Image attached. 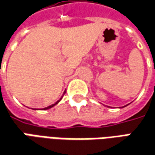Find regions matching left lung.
<instances>
[{"label":"left lung","instance_id":"obj_1","mask_svg":"<svg viewBox=\"0 0 155 155\" xmlns=\"http://www.w3.org/2000/svg\"><path fill=\"white\" fill-rule=\"evenodd\" d=\"M126 106H127V105H126ZM126 106H125V107H126Z\"/></svg>","mask_w":155,"mask_h":155}]
</instances>
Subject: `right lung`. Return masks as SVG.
Returning a JSON list of instances; mask_svg holds the SVG:
<instances>
[{"instance_id": "obj_1", "label": "right lung", "mask_w": 155, "mask_h": 155, "mask_svg": "<svg viewBox=\"0 0 155 155\" xmlns=\"http://www.w3.org/2000/svg\"><path fill=\"white\" fill-rule=\"evenodd\" d=\"M65 92H66V91H64V94H63L62 97H63V96H64V95L65 94ZM62 97H61V98H60V99H59V100L58 101H56V102H55L54 104H52L51 106H48V107H44V108H43V109H41V110H48V109H49V108H51V107H54L55 105H57V104L59 103V101H61V99H62ZM34 110H36V109H34Z\"/></svg>"}]
</instances>
